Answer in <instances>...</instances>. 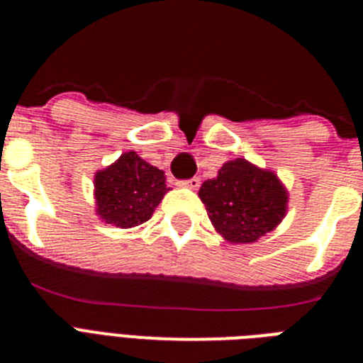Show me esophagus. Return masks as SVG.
I'll return each instance as SVG.
<instances>
[{
	"instance_id": "obj_1",
	"label": "esophagus",
	"mask_w": 363,
	"mask_h": 363,
	"mask_svg": "<svg viewBox=\"0 0 363 363\" xmlns=\"http://www.w3.org/2000/svg\"><path fill=\"white\" fill-rule=\"evenodd\" d=\"M200 178H191V179H182V182H178L179 187H187V189H192V191H196L198 187H200Z\"/></svg>"
}]
</instances>
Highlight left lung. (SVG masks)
<instances>
[{"label":"left lung","mask_w":363,"mask_h":363,"mask_svg":"<svg viewBox=\"0 0 363 363\" xmlns=\"http://www.w3.org/2000/svg\"><path fill=\"white\" fill-rule=\"evenodd\" d=\"M214 229L230 243H252L277 229L289 194L277 174L243 158L223 163L198 192Z\"/></svg>","instance_id":"obj_1"}]
</instances>
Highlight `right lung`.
I'll use <instances>...</instances> for the list:
<instances>
[{
  "label": "right lung",
  "instance_id": "obj_1",
  "mask_svg": "<svg viewBox=\"0 0 363 363\" xmlns=\"http://www.w3.org/2000/svg\"><path fill=\"white\" fill-rule=\"evenodd\" d=\"M169 191L163 171L129 150L96 172V213L105 223L120 229L136 227L152 216Z\"/></svg>",
  "mask_w": 363,
  "mask_h": 363
}]
</instances>
